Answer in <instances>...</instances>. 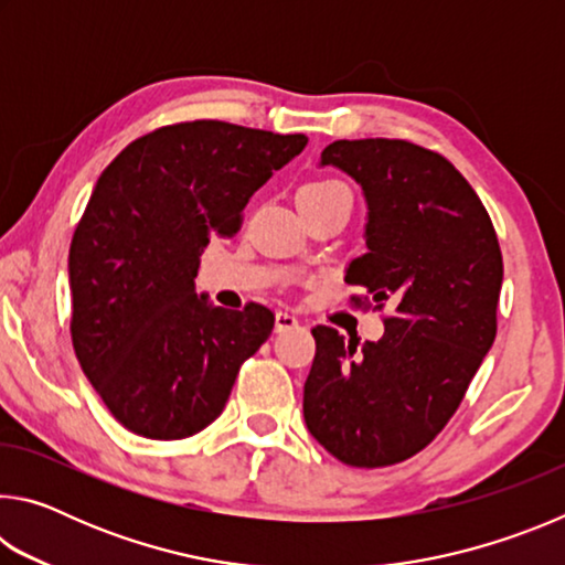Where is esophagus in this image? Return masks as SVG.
Returning <instances> with one entry per match:
<instances>
[{
	"label": "esophagus",
	"instance_id": "34e87169",
	"mask_svg": "<svg viewBox=\"0 0 565 565\" xmlns=\"http://www.w3.org/2000/svg\"><path fill=\"white\" fill-rule=\"evenodd\" d=\"M299 327V319L294 317V313H289V311H276V331H289V329H296Z\"/></svg>",
	"mask_w": 565,
	"mask_h": 565
}]
</instances>
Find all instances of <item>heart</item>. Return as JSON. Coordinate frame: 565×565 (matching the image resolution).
I'll list each match as a JSON object with an SVG mask.
<instances>
[{
  "label": "heart",
  "instance_id": "1",
  "mask_svg": "<svg viewBox=\"0 0 565 565\" xmlns=\"http://www.w3.org/2000/svg\"><path fill=\"white\" fill-rule=\"evenodd\" d=\"M341 184H337V181H309V184H303L299 189V194H296V199H309V196H319V194H327V191L331 189H339Z\"/></svg>",
  "mask_w": 565,
  "mask_h": 565
}]
</instances>
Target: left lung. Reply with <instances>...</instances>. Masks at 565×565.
Returning a JSON list of instances; mask_svg holds the SVG:
<instances>
[{
  "label": "left lung",
  "instance_id": "left-lung-1",
  "mask_svg": "<svg viewBox=\"0 0 565 565\" xmlns=\"http://www.w3.org/2000/svg\"><path fill=\"white\" fill-rule=\"evenodd\" d=\"M319 167H337L366 202V254L347 266L394 317L384 337L343 341L311 329L317 356L303 384V420L339 461H406L456 414L495 339L503 259L481 199L451 161L404 139L333 141Z\"/></svg>",
  "mask_w": 565,
  "mask_h": 565
}]
</instances>
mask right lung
<instances>
[{
  "instance_id": "add662e5",
  "label": "right lung",
  "mask_w": 565,
  "mask_h": 565,
  "mask_svg": "<svg viewBox=\"0 0 565 565\" xmlns=\"http://www.w3.org/2000/svg\"><path fill=\"white\" fill-rule=\"evenodd\" d=\"M306 141L186 121L131 141L102 171L70 248L72 341L124 428L177 441L224 411L274 313L214 306L196 291L199 256L209 238L238 232L254 191Z\"/></svg>"
}]
</instances>
